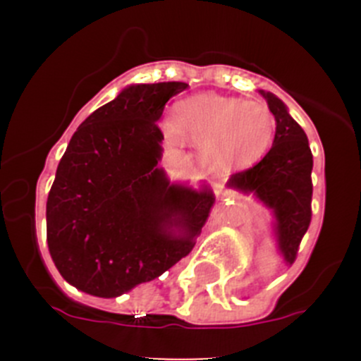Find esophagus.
Listing matches in <instances>:
<instances>
[{"label":"esophagus","instance_id":"esophagus-1","mask_svg":"<svg viewBox=\"0 0 361 361\" xmlns=\"http://www.w3.org/2000/svg\"><path fill=\"white\" fill-rule=\"evenodd\" d=\"M214 192H216V194H224V187H221V183H214Z\"/></svg>","mask_w":361,"mask_h":361}]
</instances>
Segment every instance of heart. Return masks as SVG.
<instances>
[{
    "mask_svg": "<svg viewBox=\"0 0 361 361\" xmlns=\"http://www.w3.org/2000/svg\"><path fill=\"white\" fill-rule=\"evenodd\" d=\"M169 140L201 147L202 157L218 167H250L265 157L276 134V120L267 104L216 94H197L173 110Z\"/></svg>",
    "mask_w": 361,
    "mask_h": 361,
    "instance_id": "1",
    "label": "heart"
}]
</instances>
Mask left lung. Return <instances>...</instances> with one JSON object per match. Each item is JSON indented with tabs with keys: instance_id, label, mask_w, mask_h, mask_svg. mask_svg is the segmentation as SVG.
I'll list each match as a JSON object with an SVG mask.
<instances>
[{
	"instance_id": "obj_1",
	"label": "left lung",
	"mask_w": 361,
	"mask_h": 361,
	"mask_svg": "<svg viewBox=\"0 0 361 361\" xmlns=\"http://www.w3.org/2000/svg\"><path fill=\"white\" fill-rule=\"evenodd\" d=\"M262 96L276 118L272 148L253 167L232 174L228 187L255 194L274 211L279 250L292 265L312 216V154L304 129L281 99L269 92Z\"/></svg>"
}]
</instances>
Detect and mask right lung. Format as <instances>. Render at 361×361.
Instances as JSON below:
<instances>
[{
    "label": "right lung",
    "mask_w": 361,
    "mask_h": 361,
    "mask_svg": "<svg viewBox=\"0 0 361 361\" xmlns=\"http://www.w3.org/2000/svg\"><path fill=\"white\" fill-rule=\"evenodd\" d=\"M187 87H127L73 134L47 199V241L57 271L82 292L118 297L195 246L214 194L171 185L157 167V120Z\"/></svg>",
    "instance_id": "right-lung-1"
}]
</instances>
